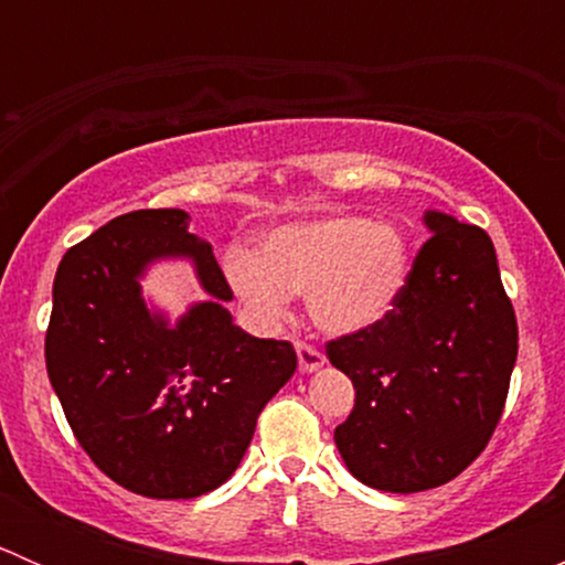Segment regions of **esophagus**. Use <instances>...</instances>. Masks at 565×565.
<instances>
[{"instance_id": "obj_1", "label": "esophagus", "mask_w": 565, "mask_h": 565, "mask_svg": "<svg viewBox=\"0 0 565 565\" xmlns=\"http://www.w3.org/2000/svg\"><path fill=\"white\" fill-rule=\"evenodd\" d=\"M295 350H298V361H300V369H303V372H317V369L324 363L322 352H319L317 347H311L309 341H298V344H295Z\"/></svg>"}]
</instances>
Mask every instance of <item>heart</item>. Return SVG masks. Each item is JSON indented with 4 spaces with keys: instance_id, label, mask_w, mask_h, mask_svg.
Instances as JSON below:
<instances>
[{
    "instance_id": "obj_1",
    "label": "heart",
    "mask_w": 565,
    "mask_h": 565,
    "mask_svg": "<svg viewBox=\"0 0 565 565\" xmlns=\"http://www.w3.org/2000/svg\"><path fill=\"white\" fill-rule=\"evenodd\" d=\"M224 270L243 303L267 322L287 311V295H306L309 315L328 333H358L391 315L409 278V248L391 224L328 215L278 226L256 256L230 248Z\"/></svg>"
}]
</instances>
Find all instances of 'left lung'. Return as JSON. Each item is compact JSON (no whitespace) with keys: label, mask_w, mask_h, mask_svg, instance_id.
Returning <instances> with one entry per match:
<instances>
[{"label":"left lung","mask_w":565,"mask_h":565,"mask_svg":"<svg viewBox=\"0 0 565 565\" xmlns=\"http://www.w3.org/2000/svg\"><path fill=\"white\" fill-rule=\"evenodd\" d=\"M426 226L391 315L324 347L355 385L335 446L358 481L383 492L443 487L481 457L520 347L487 232L443 213H426Z\"/></svg>","instance_id":"8db88e82"}]
</instances>
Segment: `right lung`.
Masks as SVG:
<instances>
[{
    "mask_svg": "<svg viewBox=\"0 0 565 565\" xmlns=\"http://www.w3.org/2000/svg\"><path fill=\"white\" fill-rule=\"evenodd\" d=\"M188 255L214 300L169 329L138 292L140 270ZM232 287L182 210H134L56 267L45 369L78 446L114 483L188 500L241 465L256 418L298 369L289 341L256 339L224 309Z\"/></svg>",
    "mask_w": 565,
    "mask_h": 565,
    "instance_id": "obj_1",
    "label": "right lung"
}]
</instances>
